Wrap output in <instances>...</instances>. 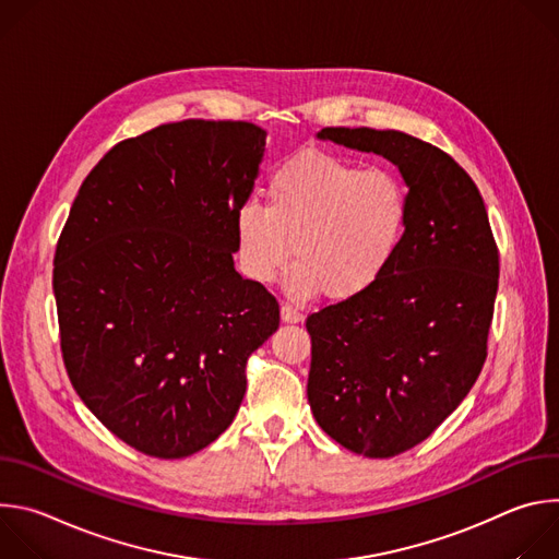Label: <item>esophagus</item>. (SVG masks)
I'll return each instance as SVG.
<instances>
[{
	"mask_svg": "<svg viewBox=\"0 0 559 559\" xmlns=\"http://www.w3.org/2000/svg\"><path fill=\"white\" fill-rule=\"evenodd\" d=\"M281 318H283V323H300L302 313L292 305H283L281 307Z\"/></svg>",
	"mask_w": 559,
	"mask_h": 559,
	"instance_id": "obj_1",
	"label": "esophagus"
}]
</instances>
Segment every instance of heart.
Listing matches in <instances>:
<instances>
[{
	"instance_id": "b5f03b06",
	"label": "heart",
	"mask_w": 559,
	"mask_h": 559,
	"mask_svg": "<svg viewBox=\"0 0 559 559\" xmlns=\"http://www.w3.org/2000/svg\"><path fill=\"white\" fill-rule=\"evenodd\" d=\"M409 221V194L391 168H362L332 152L307 150L281 164L267 183V207L248 201L234 214L238 263L270 283L292 259L294 296L323 292L349 300L391 265Z\"/></svg>"
}]
</instances>
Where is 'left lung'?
<instances>
[{
  "instance_id": "8db88e82",
  "label": "left lung",
  "mask_w": 559,
  "mask_h": 559,
  "mask_svg": "<svg viewBox=\"0 0 559 559\" xmlns=\"http://www.w3.org/2000/svg\"><path fill=\"white\" fill-rule=\"evenodd\" d=\"M318 139L384 156L409 188L389 270L307 318L316 423L358 455L391 457L429 438L480 376L500 257L480 190L440 147L373 128H323Z\"/></svg>"
}]
</instances>
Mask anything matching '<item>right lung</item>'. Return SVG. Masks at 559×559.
Returning a JSON list of instances; mask_svg holds the SVG:
<instances>
[{"label": "right lung", "instance_id": "right-lung-1", "mask_svg": "<svg viewBox=\"0 0 559 559\" xmlns=\"http://www.w3.org/2000/svg\"><path fill=\"white\" fill-rule=\"evenodd\" d=\"M267 132L188 119L117 143L61 229L52 292L61 356L84 405L152 457L214 442L243 403L246 365L278 302L234 270V214Z\"/></svg>", "mask_w": 559, "mask_h": 559}]
</instances>
